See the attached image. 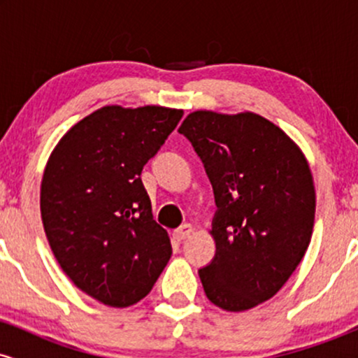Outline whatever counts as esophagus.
Returning a JSON list of instances; mask_svg holds the SVG:
<instances>
[{"instance_id": "esophagus-1", "label": "esophagus", "mask_w": 358, "mask_h": 358, "mask_svg": "<svg viewBox=\"0 0 358 358\" xmlns=\"http://www.w3.org/2000/svg\"><path fill=\"white\" fill-rule=\"evenodd\" d=\"M192 232H193L192 225L190 224H183L182 227L176 229V231L173 232V236H175L176 241H185V239H187V237H190Z\"/></svg>"}]
</instances>
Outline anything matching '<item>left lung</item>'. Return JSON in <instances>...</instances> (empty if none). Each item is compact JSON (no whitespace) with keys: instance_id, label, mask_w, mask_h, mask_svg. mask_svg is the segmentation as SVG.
I'll return each instance as SVG.
<instances>
[{"instance_id":"obj_1","label":"left lung","mask_w":358,"mask_h":358,"mask_svg":"<svg viewBox=\"0 0 358 358\" xmlns=\"http://www.w3.org/2000/svg\"><path fill=\"white\" fill-rule=\"evenodd\" d=\"M178 133L202 159L215 195V257L199 271L205 294L225 311L250 310L285 286L310 245V165L281 127L249 110H195Z\"/></svg>"}]
</instances>
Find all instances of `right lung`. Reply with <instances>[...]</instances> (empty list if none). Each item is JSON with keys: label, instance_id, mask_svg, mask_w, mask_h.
<instances>
[{"label": "right lung", "instance_id": "obj_1", "mask_svg": "<svg viewBox=\"0 0 358 358\" xmlns=\"http://www.w3.org/2000/svg\"><path fill=\"white\" fill-rule=\"evenodd\" d=\"M182 116L162 106H104L62 136L45 166L40 212L53 256L104 305L138 303L170 261L141 171Z\"/></svg>", "mask_w": 358, "mask_h": 358}]
</instances>
